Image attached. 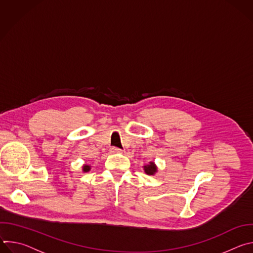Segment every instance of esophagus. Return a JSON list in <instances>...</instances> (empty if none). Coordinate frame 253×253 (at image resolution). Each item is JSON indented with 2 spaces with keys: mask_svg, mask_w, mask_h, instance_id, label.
Instances as JSON below:
<instances>
[{
  "mask_svg": "<svg viewBox=\"0 0 253 253\" xmlns=\"http://www.w3.org/2000/svg\"><path fill=\"white\" fill-rule=\"evenodd\" d=\"M110 151H111L112 153H122V152H123L121 149H119V148H117V147H112V148L110 149Z\"/></svg>",
  "mask_w": 253,
  "mask_h": 253,
  "instance_id": "esophagus-1",
  "label": "esophagus"
}]
</instances>
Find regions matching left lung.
<instances>
[{
  "mask_svg": "<svg viewBox=\"0 0 253 253\" xmlns=\"http://www.w3.org/2000/svg\"><path fill=\"white\" fill-rule=\"evenodd\" d=\"M143 168H144L145 173L148 175H154L157 172V167L154 162H149V164L143 166Z\"/></svg>",
  "mask_w": 253,
  "mask_h": 253,
  "instance_id": "left-lung-1",
  "label": "left lung"
}]
</instances>
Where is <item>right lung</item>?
Instances as JSON below:
<instances>
[{
	"instance_id": "right-lung-1",
	"label": "right lung",
	"mask_w": 253,
	"mask_h": 253,
	"mask_svg": "<svg viewBox=\"0 0 253 253\" xmlns=\"http://www.w3.org/2000/svg\"><path fill=\"white\" fill-rule=\"evenodd\" d=\"M90 169H91V166H90V165L85 164V165L83 166V172H88V171H90Z\"/></svg>"
}]
</instances>
